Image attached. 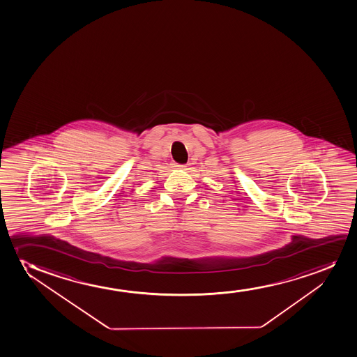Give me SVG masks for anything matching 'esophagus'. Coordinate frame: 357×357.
<instances>
[{"label":"esophagus","mask_w":357,"mask_h":357,"mask_svg":"<svg viewBox=\"0 0 357 357\" xmlns=\"http://www.w3.org/2000/svg\"><path fill=\"white\" fill-rule=\"evenodd\" d=\"M174 167H178V168H181V169H184V168H186V165H174Z\"/></svg>","instance_id":"obj_1"}]
</instances>
